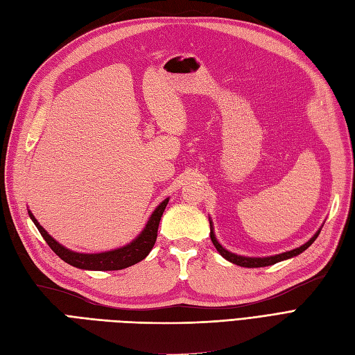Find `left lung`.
Returning <instances> with one entry per match:
<instances>
[{
  "mask_svg": "<svg viewBox=\"0 0 355 355\" xmlns=\"http://www.w3.org/2000/svg\"><path fill=\"white\" fill-rule=\"evenodd\" d=\"M320 231L314 235L313 239H311L308 243H305L304 245L297 247V249H293L290 252H286V253H282V254H275V256H268V257H244V256H239V254H234L228 250H225L223 247L218 243L216 237H214L213 234V228H211V222H210V239L214 244V247H216V250L225 257V259L235 263V265H240V266H245V268H261V266H268V265H274L277 262L280 261H284V259H288V257H293V256H297L299 253H302L304 250H306L308 247L313 244L315 241V239L318 237Z\"/></svg>",
  "mask_w": 355,
  "mask_h": 355,
  "instance_id": "8db88e82",
  "label": "left lung"
}]
</instances>
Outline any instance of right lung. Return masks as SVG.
Instances as JSON below:
<instances>
[{"label":"right lung","mask_w":355,"mask_h":355,"mask_svg":"<svg viewBox=\"0 0 355 355\" xmlns=\"http://www.w3.org/2000/svg\"><path fill=\"white\" fill-rule=\"evenodd\" d=\"M168 198H166L159 206L154 210V213L149 218L145 230L141 232V235L136 240H133L130 244H127L121 249L111 250V252H103V253H77L65 249V247L60 245L55 239H51L47 234V231L41 227L38 220L34 218V214L29 211L31 219L34 220L35 227L38 228L42 239L50 245V249L55 252L62 261L67 263L81 268V270H93V271H116V270H124L127 266H132L148 256V253L153 250V247L157 240V232H158V225L163 216L164 209L167 206Z\"/></svg>","instance_id":"1"}]
</instances>
